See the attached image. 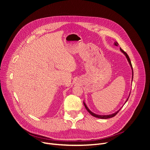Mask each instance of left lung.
<instances>
[{
    "mask_svg": "<svg viewBox=\"0 0 150 150\" xmlns=\"http://www.w3.org/2000/svg\"><path fill=\"white\" fill-rule=\"evenodd\" d=\"M115 45H116V46H118L119 45V44L116 42H115ZM120 50H121V51L125 55V57H126V58H127V60H128V63H129V65H130V66H131V68H132V75H133V76H132V81H133V67H132V63H131V61H130V59H129V57H128V55H127V54L125 52V51H124L120 47ZM129 95H130V93H129ZM129 96H128V98H129ZM128 98H127V101H125V103L128 101ZM84 106H85V107H86V110H87L88 111V112L91 114V115H92L93 116H94V117H98V118H101V119H108V118H110V117H114L115 116H116L117 114V113L119 112V110H120L121 109V108L118 111H117L116 112H115V113H113V114H112V115H96V114H95V113H93V112H92L91 110H90L88 108V107H87V105H86V104H85V103L84 102Z\"/></svg>",
    "mask_w": 150,
    "mask_h": 150,
    "instance_id": "left-lung-1",
    "label": "left lung"
}]
</instances>
